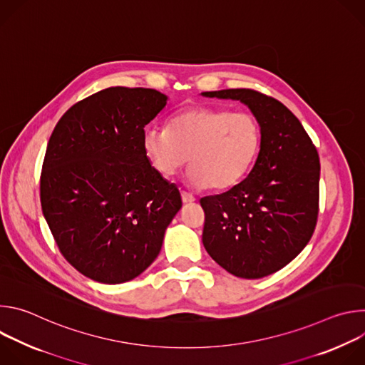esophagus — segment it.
I'll list each match as a JSON object with an SVG mask.
<instances>
[{
    "instance_id": "34e87169",
    "label": "esophagus",
    "mask_w": 365,
    "mask_h": 365,
    "mask_svg": "<svg viewBox=\"0 0 365 365\" xmlns=\"http://www.w3.org/2000/svg\"><path fill=\"white\" fill-rule=\"evenodd\" d=\"M182 200H183V203H192V202H195V196L192 195V193H189V192H185V190H182Z\"/></svg>"
}]
</instances>
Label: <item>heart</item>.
Here are the masks:
<instances>
[{
  "label": "heart",
  "instance_id": "b5f03b06",
  "mask_svg": "<svg viewBox=\"0 0 365 365\" xmlns=\"http://www.w3.org/2000/svg\"><path fill=\"white\" fill-rule=\"evenodd\" d=\"M262 131L245 111L193 107L170 118L168 130L147 128L143 148L165 178L176 175L189 158L187 183L224 190L238 183L254 165Z\"/></svg>",
  "mask_w": 365,
  "mask_h": 365
}]
</instances>
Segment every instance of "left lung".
Instances as JSON below:
<instances>
[{"label":"left lung","instance_id":"obj_1","mask_svg":"<svg viewBox=\"0 0 365 365\" xmlns=\"http://www.w3.org/2000/svg\"><path fill=\"white\" fill-rule=\"evenodd\" d=\"M238 99L259 124L262 143L248 176L205 196L202 242L215 262L242 279L269 276L306 247L319 212V154L300 121L273 96L254 89L202 92Z\"/></svg>","mask_w":365,"mask_h":365}]
</instances>
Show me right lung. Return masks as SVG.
<instances>
[{"label":"right lung","mask_w":365,"mask_h":365,"mask_svg":"<svg viewBox=\"0 0 365 365\" xmlns=\"http://www.w3.org/2000/svg\"><path fill=\"white\" fill-rule=\"evenodd\" d=\"M166 102L155 89H102L72 106L47 143L43 215L68 263L95 282L141 274L182 207L179 189L143 148L144 127Z\"/></svg>","instance_id":"add662e5"}]
</instances>
